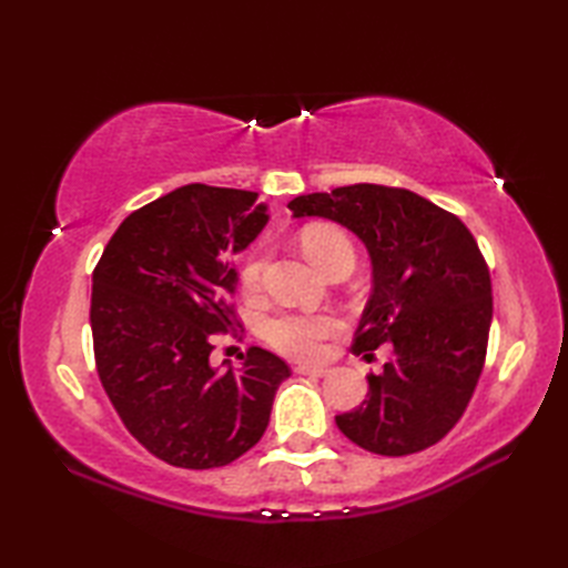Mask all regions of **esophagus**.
<instances>
[{
    "instance_id": "esophagus-1",
    "label": "esophagus",
    "mask_w": 568,
    "mask_h": 568,
    "mask_svg": "<svg viewBox=\"0 0 568 568\" xmlns=\"http://www.w3.org/2000/svg\"><path fill=\"white\" fill-rule=\"evenodd\" d=\"M295 373H303V376H317V378H322V376H327L329 368H327V366H307V364H300V366H295Z\"/></svg>"
}]
</instances>
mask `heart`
I'll use <instances>...</instances> for the list:
<instances>
[{
  "instance_id": "1",
  "label": "heart",
  "mask_w": 568,
  "mask_h": 568,
  "mask_svg": "<svg viewBox=\"0 0 568 568\" xmlns=\"http://www.w3.org/2000/svg\"><path fill=\"white\" fill-rule=\"evenodd\" d=\"M300 244H303L307 258L322 271H329L342 258H354L352 239L342 229L329 224H312L303 229ZM263 268L265 251L253 248L244 265H241V285H244V291H258ZM339 317L327 315V312H277V315L265 322L263 334L277 352L295 358H315L320 356L324 342L339 332Z\"/></svg>"
}]
</instances>
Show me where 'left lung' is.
<instances>
[{"label": "left lung", "instance_id": "left-lung-1", "mask_svg": "<svg viewBox=\"0 0 568 568\" xmlns=\"http://www.w3.org/2000/svg\"><path fill=\"white\" fill-rule=\"evenodd\" d=\"M295 216H327L364 241L373 293L352 348L393 356L368 373L366 400L336 415L361 449L407 456L462 419L486 364L493 320L488 263L456 214L388 185H346L295 197Z\"/></svg>", "mask_w": 568, "mask_h": 568}]
</instances>
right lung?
Here are the masks:
<instances>
[{
	"mask_svg": "<svg viewBox=\"0 0 568 568\" xmlns=\"http://www.w3.org/2000/svg\"><path fill=\"white\" fill-rule=\"evenodd\" d=\"M258 192L192 183L119 224L92 273V344L104 393L139 444L180 468L232 464L271 419L291 368L251 346L212 368V336L241 327L232 253L268 222Z\"/></svg>",
	"mask_w": 568,
	"mask_h": 568,
	"instance_id": "add662e5",
	"label": "right lung"
}]
</instances>
